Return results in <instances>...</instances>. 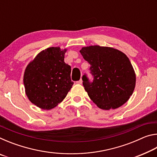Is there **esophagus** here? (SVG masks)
Returning a JSON list of instances; mask_svg holds the SVG:
<instances>
[{"label": "esophagus", "instance_id": "obj_1", "mask_svg": "<svg viewBox=\"0 0 157 157\" xmlns=\"http://www.w3.org/2000/svg\"><path fill=\"white\" fill-rule=\"evenodd\" d=\"M76 83L78 84H82V79H80L79 81H77Z\"/></svg>", "mask_w": 157, "mask_h": 157}]
</instances>
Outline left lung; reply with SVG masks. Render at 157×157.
<instances>
[{
  "label": "left lung",
  "instance_id": "obj_1",
  "mask_svg": "<svg viewBox=\"0 0 157 157\" xmlns=\"http://www.w3.org/2000/svg\"><path fill=\"white\" fill-rule=\"evenodd\" d=\"M79 52L91 65L94 79L91 82L84 74L82 81L93 102L105 110L124 105L136 85V75L127 55L113 48L100 46L84 47Z\"/></svg>",
  "mask_w": 157,
  "mask_h": 157
}]
</instances>
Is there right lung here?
<instances>
[{"mask_svg": "<svg viewBox=\"0 0 157 157\" xmlns=\"http://www.w3.org/2000/svg\"><path fill=\"white\" fill-rule=\"evenodd\" d=\"M66 49L50 47L39 52L25 68L23 83L32 103L51 109L66 98L72 88L71 67L64 62Z\"/></svg>", "mask_w": 157, "mask_h": 157, "instance_id": "obj_1", "label": "right lung"}]
</instances>
